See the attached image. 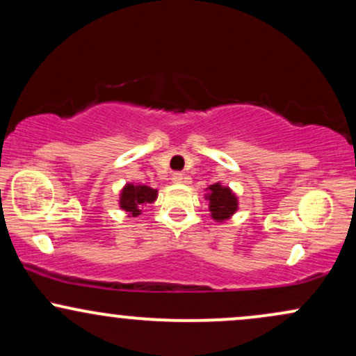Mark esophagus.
Returning a JSON list of instances; mask_svg holds the SVG:
<instances>
[{
  "mask_svg": "<svg viewBox=\"0 0 356 356\" xmlns=\"http://www.w3.org/2000/svg\"><path fill=\"white\" fill-rule=\"evenodd\" d=\"M172 182L174 184H186L187 182V175L182 172H174L172 174Z\"/></svg>",
  "mask_w": 356,
  "mask_h": 356,
  "instance_id": "34e87169",
  "label": "esophagus"
}]
</instances>
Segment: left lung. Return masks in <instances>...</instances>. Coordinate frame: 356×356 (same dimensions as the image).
I'll return each instance as SVG.
<instances>
[{"label": "left lung", "instance_id": "left-lung-1", "mask_svg": "<svg viewBox=\"0 0 356 356\" xmlns=\"http://www.w3.org/2000/svg\"><path fill=\"white\" fill-rule=\"evenodd\" d=\"M207 202H209V212L211 218L216 222H224V220L231 219L239 209V199L234 194L231 187L222 186L220 182L212 184L206 189V195H204Z\"/></svg>", "mask_w": 356, "mask_h": 356}]
</instances>
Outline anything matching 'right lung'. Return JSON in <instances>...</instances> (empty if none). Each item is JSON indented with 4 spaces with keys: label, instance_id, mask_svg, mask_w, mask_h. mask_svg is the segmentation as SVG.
<instances>
[{
    "label": "right lung",
    "instance_id": "add662e5",
    "mask_svg": "<svg viewBox=\"0 0 356 356\" xmlns=\"http://www.w3.org/2000/svg\"><path fill=\"white\" fill-rule=\"evenodd\" d=\"M157 189L144 186V184L127 182L118 195V207L125 211L129 218H137L145 204H152L157 199Z\"/></svg>",
    "mask_w": 356,
    "mask_h": 356
}]
</instances>
